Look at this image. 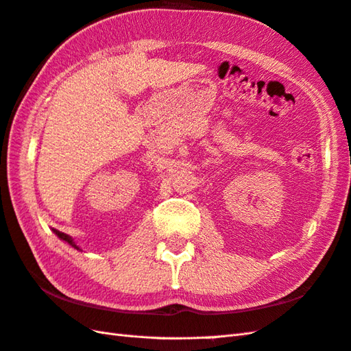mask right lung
<instances>
[{"label":"right lung","instance_id":"right-lung-1","mask_svg":"<svg viewBox=\"0 0 351 351\" xmlns=\"http://www.w3.org/2000/svg\"><path fill=\"white\" fill-rule=\"evenodd\" d=\"M55 232H56V234H58V237L59 239H62V240H65V241H68V243L71 245V246H74V247H77L75 246V243H74V241H73V239H71L68 234H65V232H62V231H58V230H55ZM78 249V247H77Z\"/></svg>","mask_w":351,"mask_h":351}]
</instances>
